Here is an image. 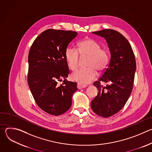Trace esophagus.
I'll return each mask as SVG.
<instances>
[{"label":"esophagus","instance_id":"esophagus-1","mask_svg":"<svg viewBox=\"0 0 152 152\" xmlns=\"http://www.w3.org/2000/svg\"><path fill=\"white\" fill-rule=\"evenodd\" d=\"M86 86V85H84V84H82V83H79V82H78L77 83V88L78 89H82V88H85Z\"/></svg>","mask_w":152,"mask_h":152}]
</instances>
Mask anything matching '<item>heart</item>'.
I'll use <instances>...</instances> for the list:
<instances>
[{"label": "heart", "mask_w": 152, "mask_h": 152, "mask_svg": "<svg viewBox=\"0 0 152 152\" xmlns=\"http://www.w3.org/2000/svg\"><path fill=\"white\" fill-rule=\"evenodd\" d=\"M101 48L100 44L96 41L87 38L79 42L77 50L72 46L66 49L65 58L69 69L72 71L78 67L79 55L82 57H88L86 62L87 67L73 73L71 77L73 80L82 84L89 83L97 77V71L99 73L105 71L109 64L110 54L106 49Z\"/></svg>", "instance_id": "b5f03b06"}]
</instances>
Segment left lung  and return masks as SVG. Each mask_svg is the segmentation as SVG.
Here are the masks:
<instances>
[{"label":"left lung","mask_w":152,"mask_h":152,"mask_svg":"<svg viewBox=\"0 0 152 152\" xmlns=\"http://www.w3.org/2000/svg\"><path fill=\"white\" fill-rule=\"evenodd\" d=\"M93 33L105 38L111 52L107 67L93 83L99 93L91 103L94 113L107 118L119 112L131 94L136 70L135 58L130 43L118 31L106 29Z\"/></svg>","instance_id":"8db88e82"}]
</instances>
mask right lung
<instances>
[{
  "mask_svg": "<svg viewBox=\"0 0 152 152\" xmlns=\"http://www.w3.org/2000/svg\"><path fill=\"white\" fill-rule=\"evenodd\" d=\"M77 33L49 29L34 40L28 55V82L37 105L46 113L59 115L72 106L77 83L67 81L69 74L65 51ZM64 79L62 84L58 82Z\"/></svg>",
  "mask_w": 152,
  "mask_h": 152,
  "instance_id": "1",
  "label": "right lung"
}]
</instances>
